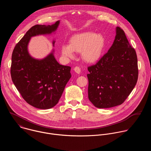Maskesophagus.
I'll return each mask as SVG.
<instances>
[{"label":"esophagus","mask_w":151,"mask_h":151,"mask_svg":"<svg viewBox=\"0 0 151 151\" xmlns=\"http://www.w3.org/2000/svg\"><path fill=\"white\" fill-rule=\"evenodd\" d=\"M73 70H75V72L76 73H77L78 74L80 73V72H81V69H80L78 66H76V67H75V68H74V69H73Z\"/></svg>","instance_id":"esophagus-1"}]
</instances>
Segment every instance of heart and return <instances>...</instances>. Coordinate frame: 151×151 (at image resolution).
Listing matches in <instances>:
<instances>
[{
  "instance_id": "obj_1",
  "label": "heart",
  "mask_w": 151,
  "mask_h": 151,
  "mask_svg": "<svg viewBox=\"0 0 151 151\" xmlns=\"http://www.w3.org/2000/svg\"><path fill=\"white\" fill-rule=\"evenodd\" d=\"M105 45V39L100 34L91 32L78 33L70 39V44L61 47L62 54L72 57L73 52H81L82 59L88 63L97 61L101 55Z\"/></svg>"
}]
</instances>
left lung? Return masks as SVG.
<instances>
[{
	"label": "left lung",
	"instance_id": "1",
	"mask_svg": "<svg viewBox=\"0 0 151 151\" xmlns=\"http://www.w3.org/2000/svg\"><path fill=\"white\" fill-rule=\"evenodd\" d=\"M110 49L94 65L88 67V99L98 108L121 104L138 79L137 57L119 27Z\"/></svg>",
	"mask_w": 151,
	"mask_h": 151
}]
</instances>
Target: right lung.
I'll return each mask as SVG.
<instances>
[{"label": "right lung", "mask_w": 151, "mask_h": 151, "mask_svg": "<svg viewBox=\"0 0 151 151\" xmlns=\"http://www.w3.org/2000/svg\"><path fill=\"white\" fill-rule=\"evenodd\" d=\"M59 23L57 21L52 25L33 26L16 44L12 54L11 75L13 83L28 104L40 109L52 108L58 103L71 78V68L60 64L53 52L42 60L32 58L27 45L31 37L51 34Z\"/></svg>", "instance_id": "1"}]
</instances>
